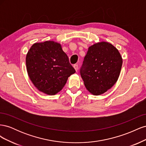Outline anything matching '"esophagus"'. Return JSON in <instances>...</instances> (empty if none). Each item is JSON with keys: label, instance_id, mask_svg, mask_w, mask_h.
Listing matches in <instances>:
<instances>
[{"label": "esophagus", "instance_id": "1", "mask_svg": "<svg viewBox=\"0 0 146 146\" xmlns=\"http://www.w3.org/2000/svg\"><path fill=\"white\" fill-rule=\"evenodd\" d=\"M74 69H75V70H76V71H77V70H78V64H74Z\"/></svg>", "mask_w": 146, "mask_h": 146}]
</instances>
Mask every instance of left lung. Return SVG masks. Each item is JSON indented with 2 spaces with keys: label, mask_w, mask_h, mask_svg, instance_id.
Masks as SVG:
<instances>
[{
  "label": "left lung",
  "mask_w": 146,
  "mask_h": 146,
  "mask_svg": "<svg viewBox=\"0 0 146 146\" xmlns=\"http://www.w3.org/2000/svg\"><path fill=\"white\" fill-rule=\"evenodd\" d=\"M122 65L121 55L111 44L100 42L90 46L80 70L86 89L96 96L104 94L117 82Z\"/></svg>",
  "instance_id": "obj_1"
}]
</instances>
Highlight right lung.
Segmentation results:
<instances>
[{"label":"right lung","mask_w":146,"mask_h":146,"mask_svg":"<svg viewBox=\"0 0 146 146\" xmlns=\"http://www.w3.org/2000/svg\"><path fill=\"white\" fill-rule=\"evenodd\" d=\"M26 66L35 86L48 95L58 93L76 72L60 44L53 41L33 44L26 56Z\"/></svg>","instance_id":"add662e5"}]
</instances>
